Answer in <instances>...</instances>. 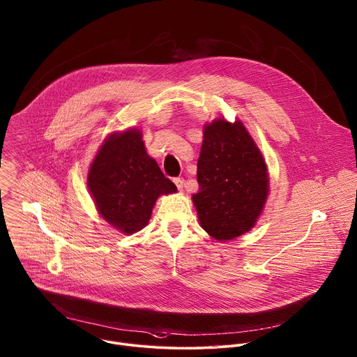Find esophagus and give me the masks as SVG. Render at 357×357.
I'll list each match as a JSON object with an SVG mask.
<instances>
[{"label":"esophagus","instance_id":"obj_1","mask_svg":"<svg viewBox=\"0 0 357 357\" xmlns=\"http://www.w3.org/2000/svg\"><path fill=\"white\" fill-rule=\"evenodd\" d=\"M174 182H175L178 190L182 192V190H183V186H185V181H183L182 178H176V179H174Z\"/></svg>","mask_w":357,"mask_h":357}]
</instances>
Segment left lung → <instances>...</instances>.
<instances>
[{
  "mask_svg": "<svg viewBox=\"0 0 357 357\" xmlns=\"http://www.w3.org/2000/svg\"><path fill=\"white\" fill-rule=\"evenodd\" d=\"M199 193L192 196L200 227L228 242L252 231L261 215L270 178L266 160L241 119L215 118L203 128Z\"/></svg>",
  "mask_w": 357,
  "mask_h": 357,
  "instance_id": "1",
  "label": "left lung"
}]
</instances>
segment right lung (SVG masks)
Returning <instances> with one entry per match:
<instances>
[{"label": "right lung", "mask_w": 357, "mask_h": 357, "mask_svg": "<svg viewBox=\"0 0 357 357\" xmlns=\"http://www.w3.org/2000/svg\"><path fill=\"white\" fill-rule=\"evenodd\" d=\"M137 128L112 132L101 143L87 174V188L101 218L125 235L143 229L157 199L176 192L144 147Z\"/></svg>", "instance_id": "1"}]
</instances>
